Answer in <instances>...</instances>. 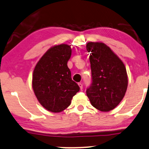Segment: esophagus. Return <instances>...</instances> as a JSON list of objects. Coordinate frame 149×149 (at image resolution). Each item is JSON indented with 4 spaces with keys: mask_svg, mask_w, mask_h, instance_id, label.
Segmentation results:
<instances>
[{
    "mask_svg": "<svg viewBox=\"0 0 149 149\" xmlns=\"http://www.w3.org/2000/svg\"><path fill=\"white\" fill-rule=\"evenodd\" d=\"M78 85H79V86L80 89H81V90H82V89H83V84H82L81 83H79Z\"/></svg>",
    "mask_w": 149,
    "mask_h": 149,
    "instance_id": "1",
    "label": "esophagus"
}]
</instances>
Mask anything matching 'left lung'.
<instances>
[{
	"mask_svg": "<svg viewBox=\"0 0 149 149\" xmlns=\"http://www.w3.org/2000/svg\"><path fill=\"white\" fill-rule=\"evenodd\" d=\"M90 53L92 84L86 95L92 106L101 111L114 109L123 98L127 88L125 65L107 45L102 42H88Z\"/></svg>",
	"mask_w": 149,
	"mask_h": 149,
	"instance_id": "8db88e82",
	"label": "left lung"
}]
</instances>
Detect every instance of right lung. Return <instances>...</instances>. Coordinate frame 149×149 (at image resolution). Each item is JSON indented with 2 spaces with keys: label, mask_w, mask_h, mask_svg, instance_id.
<instances>
[{
  "label": "right lung",
  "mask_w": 149,
  "mask_h": 149,
  "mask_svg": "<svg viewBox=\"0 0 149 149\" xmlns=\"http://www.w3.org/2000/svg\"><path fill=\"white\" fill-rule=\"evenodd\" d=\"M71 54L70 45H55L42 56L33 71L35 95L40 104L52 112H61L68 108L73 96L79 91L67 65Z\"/></svg>",
  "instance_id": "1"
}]
</instances>
